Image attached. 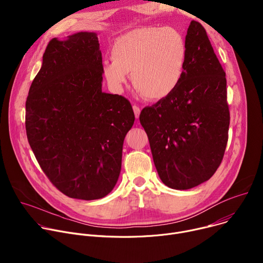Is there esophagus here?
Returning a JSON list of instances; mask_svg holds the SVG:
<instances>
[{
	"instance_id": "esophagus-1",
	"label": "esophagus",
	"mask_w": 263,
	"mask_h": 263,
	"mask_svg": "<svg viewBox=\"0 0 263 263\" xmlns=\"http://www.w3.org/2000/svg\"><path fill=\"white\" fill-rule=\"evenodd\" d=\"M133 111H134V115H135V118L138 119L139 118V115H140V108L136 105L133 106Z\"/></svg>"
}]
</instances>
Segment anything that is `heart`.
<instances>
[{"instance_id":"heart-1","label":"heart","mask_w":263,"mask_h":263,"mask_svg":"<svg viewBox=\"0 0 263 263\" xmlns=\"http://www.w3.org/2000/svg\"><path fill=\"white\" fill-rule=\"evenodd\" d=\"M103 61L108 85L121 90L132 73L136 90L149 101H160L179 85L186 62L183 35L174 28L142 27L120 36Z\"/></svg>"}]
</instances>
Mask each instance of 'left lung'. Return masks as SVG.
Segmentation results:
<instances>
[{
    "instance_id": "left-lung-1",
    "label": "left lung",
    "mask_w": 263,
    "mask_h": 263,
    "mask_svg": "<svg viewBox=\"0 0 263 263\" xmlns=\"http://www.w3.org/2000/svg\"><path fill=\"white\" fill-rule=\"evenodd\" d=\"M185 42L187 56L179 85L139 116L161 181L179 191L213 176L230 125L226 72L199 22H191Z\"/></svg>"
}]
</instances>
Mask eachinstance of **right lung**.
Instances as JSON below:
<instances>
[{"label": "right lung", "mask_w": 263, "mask_h": 263, "mask_svg": "<svg viewBox=\"0 0 263 263\" xmlns=\"http://www.w3.org/2000/svg\"><path fill=\"white\" fill-rule=\"evenodd\" d=\"M97 34L53 39L26 101V132L42 170L58 191L98 200L116 186L125 136L134 124L130 102L102 91Z\"/></svg>", "instance_id": "1"}]
</instances>
